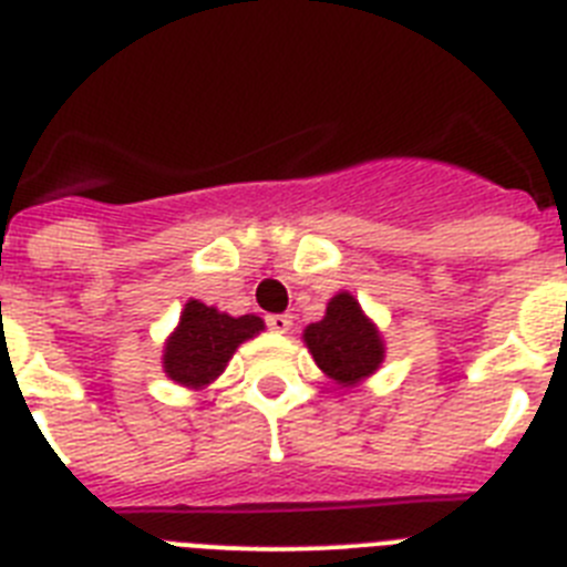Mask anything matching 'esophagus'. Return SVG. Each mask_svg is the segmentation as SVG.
I'll use <instances>...</instances> for the list:
<instances>
[{"label":"esophagus","instance_id":"obj_1","mask_svg":"<svg viewBox=\"0 0 567 567\" xmlns=\"http://www.w3.org/2000/svg\"><path fill=\"white\" fill-rule=\"evenodd\" d=\"M267 327L272 329V332L287 334L289 329H292V318H289V315H267Z\"/></svg>","mask_w":567,"mask_h":567}]
</instances>
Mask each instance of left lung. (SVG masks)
Listing matches in <instances>:
<instances>
[{
    "label": "left lung",
    "instance_id": "left-lung-1",
    "mask_svg": "<svg viewBox=\"0 0 567 567\" xmlns=\"http://www.w3.org/2000/svg\"><path fill=\"white\" fill-rule=\"evenodd\" d=\"M307 346L315 363L338 383H358L369 378L383 360L378 329L360 312V303L349 292L329 300L327 318L307 329Z\"/></svg>",
    "mask_w": 567,
    "mask_h": 567
}]
</instances>
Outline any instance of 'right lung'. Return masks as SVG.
<instances>
[{"instance_id": "obj_1", "label": "right lung", "mask_w": 567, "mask_h": 567, "mask_svg": "<svg viewBox=\"0 0 567 567\" xmlns=\"http://www.w3.org/2000/svg\"><path fill=\"white\" fill-rule=\"evenodd\" d=\"M264 329V320L255 315L229 318L218 309L204 307L202 300H189L182 323L164 349V372L182 385H207L224 372L227 360L255 332Z\"/></svg>"}]
</instances>
